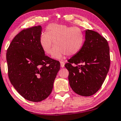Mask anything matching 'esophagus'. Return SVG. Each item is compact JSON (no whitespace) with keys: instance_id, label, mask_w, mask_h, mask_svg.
I'll list each match as a JSON object with an SVG mask.
<instances>
[{"instance_id":"34e87169","label":"esophagus","mask_w":121,"mask_h":121,"mask_svg":"<svg viewBox=\"0 0 121 121\" xmlns=\"http://www.w3.org/2000/svg\"><path fill=\"white\" fill-rule=\"evenodd\" d=\"M60 67H65V62H60Z\"/></svg>"}]
</instances>
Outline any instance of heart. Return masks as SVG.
<instances>
[{"label":"heart","instance_id":"b5f03b06","mask_svg":"<svg viewBox=\"0 0 121 121\" xmlns=\"http://www.w3.org/2000/svg\"><path fill=\"white\" fill-rule=\"evenodd\" d=\"M39 42L47 55L52 53L54 44L53 58L61 59L66 54L71 56L79 53L85 42V35L77 27L52 23L47 26L46 32L40 35Z\"/></svg>","mask_w":121,"mask_h":121}]
</instances>
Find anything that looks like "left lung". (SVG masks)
<instances>
[{"label":"left lung","instance_id":"1","mask_svg":"<svg viewBox=\"0 0 121 121\" xmlns=\"http://www.w3.org/2000/svg\"><path fill=\"white\" fill-rule=\"evenodd\" d=\"M109 51L104 37L95 31L86 30L82 48L65 65L69 73L70 86L75 93L89 97L101 88L109 70Z\"/></svg>","mask_w":121,"mask_h":121}]
</instances>
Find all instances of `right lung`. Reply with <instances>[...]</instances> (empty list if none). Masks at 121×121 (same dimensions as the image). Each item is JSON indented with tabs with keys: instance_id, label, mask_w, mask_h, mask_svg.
<instances>
[{
	"instance_id": "right-lung-1",
	"label": "right lung",
	"mask_w": 121,
	"mask_h": 121,
	"mask_svg": "<svg viewBox=\"0 0 121 121\" xmlns=\"http://www.w3.org/2000/svg\"><path fill=\"white\" fill-rule=\"evenodd\" d=\"M40 26L27 28L15 36L7 50L8 74L15 89L26 99L47 98L60 69L59 61L46 56L39 42Z\"/></svg>"
}]
</instances>
